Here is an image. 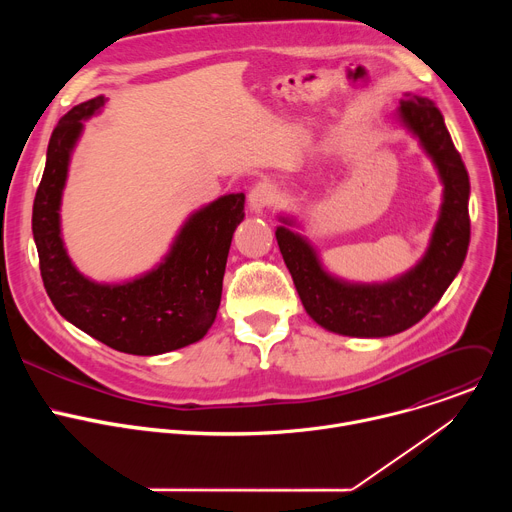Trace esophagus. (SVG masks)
<instances>
[{
    "label": "esophagus",
    "instance_id": "esophagus-1",
    "mask_svg": "<svg viewBox=\"0 0 512 512\" xmlns=\"http://www.w3.org/2000/svg\"><path fill=\"white\" fill-rule=\"evenodd\" d=\"M275 196H277V190L271 182H267V180L257 182L249 192V208L259 214V212H263L265 208H269L273 204Z\"/></svg>",
    "mask_w": 512,
    "mask_h": 512
}]
</instances>
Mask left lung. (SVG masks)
Returning <instances> with one entry per match:
<instances>
[{
    "instance_id": "1",
    "label": "left lung",
    "mask_w": 512,
    "mask_h": 512,
    "mask_svg": "<svg viewBox=\"0 0 512 512\" xmlns=\"http://www.w3.org/2000/svg\"><path fill=\"white\" fill-rule=\"evenodd\" d=\"M399 121L419 139L444 184L440 218L429 247L407 273L385 283H350L330 275L314 247L296 231V221L279 216L285 227L275 237L310 318L322 328L356 338H383L417 324L450 287L470 245V180L454 148L444 115L425 97L401 99Z\"/></svg>"
}]
</instances>
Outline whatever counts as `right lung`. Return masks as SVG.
Returning a JSON list of instances; mask_svg holds the SVG:
<instances>
[{
    "instance_id": "obj_1",
    "label": "right lung",
    "mask_w": 512,
    "mask_h": 512,
    "mask_svg": "<svg viewBox=\"0 0 512 512\" xmlns=\"http://www.w3.org/2000/svg\"><path fill=\"white\" fill-rule=\"evenodd\" d=\"M105 105L99 95L72 107L54 127L36 190L32 233L46 294L58 314L99 342L154 356L204 338L221 306L233 233L245 194H227L188 216L170 253L152 271L125 283H97L72 265L60 235V200L83 121Z\"/></svg>"
}]
</instances>
